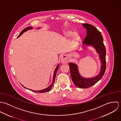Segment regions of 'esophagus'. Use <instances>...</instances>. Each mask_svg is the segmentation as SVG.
<instances>
[{"label":"esophagus","mask_w":121,"mask_h":121,"mask_svg":"<svg viewBox=\"0 0 121 121\" xmlns=\"http://www.w3.org/2000/svg\"><path fill=\"white\" fill-rule=\"evenodd\" d=\"M69 60V56L67 55H65L62 56L61 58V62L63 64H67Z\"/></svg>","instance_id":"34e87169"}]
</instances>
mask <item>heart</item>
I'll return each instance as SVG.
<instances>
[{"label": "heart", "mask_w": 121, "mask_h": 121, "mask_svg": "<svg viewBox=\"0 0 121 121\" xmlns=\"http://www.w3.org/2000/svg\"><path fill=\"white\" fill-rule=\"evenodd\" d=\"M73 32L71 31H67L65 32V35L66 37H70L73 34ZM73 40L74 41H77L78 39H79V35H78V34L77 33H75L73 35Z\"/></svg>", "instance_id": "b5f03b06"}]
</instances>
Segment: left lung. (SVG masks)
Instances as JSON below:
<instances>
[{
	"label": "left lung",
	"mask_w": 121,
	"mask_h": 121,
	"mask_svg": "<svg viewBox=\"0 0 121 121\" xmlns=\"http://www.w3.org/2000/svg\"><path fill=\"white\" fill-rule=\"evenodd\" d=\"M83 25L86 28L87 32L86 36L84 39L83 43L86 45H93L99 54L101 63L100 72L95 78H85L82 77L78 73V67L75 64L70 63L69 65L71 77L75 86L79 88H88L95 84L102 78L105 73L106 69V50L100 32L92 25L83 23Z\"/></svg>",
	"instance_id": "8db88e82"
}]
</instances>
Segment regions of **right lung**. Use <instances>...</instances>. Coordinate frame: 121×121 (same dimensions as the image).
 Segmentation results:
<instances>
[{
    "label": "right lung",
    "mask_w": 121,
    "mask_h": 121,
    "mask_svg": "<svg viewBox=\"0 0 121 121\" xmlns=\"http://www.w3.org/2000/svg\"><path fill=\"white\" fill-rule=\"evenodd\" d=\"M29 29H32V27H31V26H29V27H27L26 28H24L23 30H22V31L21 32V33L20 34V35H18V36L17 37H19V36H20L24 32H26V31H27V30ZM58 65H57V67H56V69L55 70V71H54V75H53V81L52 82V83L51 84V85L48 86L47 88L44 89H43L42 90H39V91H35V90H30L31 91H33V92H37V93H45V92H48L50 90L51 88H52L53 84H54V83L55 82V78H56V72H57V71L58 70ZM23 87H24V86H23ZM25 88H26L25 87H24ZM30 90V89H29Z\"/></svg>",
    "instance_id": "add662e5"
}]
</instances>
